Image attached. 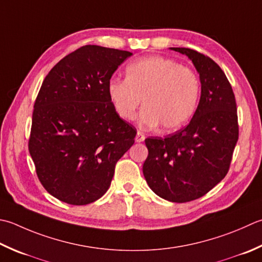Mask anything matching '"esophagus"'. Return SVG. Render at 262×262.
<instances>
[{"label": "esophagus", "mask_w": 262, "mask_h": 262, "mask_svg": "<svg viewBox=\"0 0 262 262\" xmlns=\"http://www.w3.org/2000/svg\"><path fill=\"white\" fill-rule=\"evenodd\" d=\"M144 140H145V135L143 134V133H141V132H137V134L135 136V141L137 143H141V142H143Z\"/></svg>", "instance_id": "obj_1"}]
</instances>
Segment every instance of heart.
<instances>
[{"label":"heart","mask_w":262,"mask_h":262,"mask_svg":"<svg viewBox=\"0 0 262 262\" xmlns=\"http://www.w3.org/2000/svg\"><path fill=\"white\" fill-rule=\"evenodd\" d=\"M199 93L200 83L192 69L159 55L134 61L127 66L126 79L111 78L107 83V95L121 118L132 120L143 99L141 126L160 124L167 132L191 119Z\"/></svg>","instance_id":"heart-1"}]
</instances>
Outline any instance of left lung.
Instances as JSON below:
<instances>
[{
	"mask_svg": "<svg viewBox=\"0 0 262 262\" xmlns=\"http://www.w3.org/2000/svg\"><path fill=\"white\" fill-rule=\"evenodd\" d=\"M170 49L192 60L201 97L185 128L146 138L143 173L157 195L184 203L203 196L227 175L238 140L237 107L226 75L212 59L191 49Z\"/></svg>",
	"mask_w": 262,
	"mask_h": 262,
	"instance_id": "8db88e82",
	"label": "left lung"
}]
</instances>
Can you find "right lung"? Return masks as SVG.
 <instances>
[{
    "label": "right lung",
    "instance_id": "obj_1",
    "mask_svg": "<svg viewBox=\"0 0 262 262\" xmlns=\"http://www.w3.org/2000/svg\"><path fill=\"white\" fill-rule=\"evenodd\" d=\"M133 53L85 45L60 60L36 97L28 143L39 182L74 206L99 200L117 161L134 144L136 129L107 95L112 75Z\"/></svg>",
    "mask_w": 262,
    "mask_h": 262
}]
</instances>
